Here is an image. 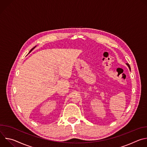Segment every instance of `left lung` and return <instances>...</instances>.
<instances>
[{"instance_id": "obj_1", "label": "left lung", "mask_w": 147, "mask_h": 147, "mask_svg": "<svg viewBox=\"0 0 147 147\" xmlns=\"http://www.w3.org/2000/svg\"><path fill=\"white\" fill-rule=\"evenodd\" d=\"M126 65H127V66H128V67H129V69H130H130H130V65H129V64H128V63H126Z\"/></svg>"}]
</instances>
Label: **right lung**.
Masks as SVG:
<instances>
[{
    "label": "right lung",
    "instance_id": "1",
    "mask_svg": "<svg viewBox=\"0 0 147 147\" xmlns=\"http://www.w3.org/2000/svg\"><path fill=\"white\" fill-rule=\"evenodd\" d=\"M36 47V46H35V47H34V48H32V49H31V51H30V52H29V53H30V52H31V51H32V50H33V49H34V48H35V47Z\"/></svg>",
    "mask_w": 147,
    "mask_h": 147
}]
</instances>
